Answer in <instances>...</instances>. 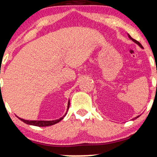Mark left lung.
I'll return each instance as SVG.
<instances>
[{
	"label": "left lung",
	"mask_w": 157,
	"mask_h": 157,
	"mask_svg": "<svg viewBox=\"0 0 157 157\" xmlns=\"http://www.w3.org/2000/svg\"><path fill=\"white\" fill-rule=\"evenodd\" d=\"M127 36H128V37L129 38V39H131V40H132V41L133 42H134V43H135V44H138V45L139 46H140V47L141 48V49H144V47H143V46L142 45H141V44L140 43H139V42L138 41V40H135V39H133V38H132V37H131V36H129V35L128 34V33H127ZM139 117V116H138V117H135L134 118V119H132L133 120H134V119H137V118H138Z\"/></svg>",
	"instance_id": "left-lung-1"
}]
</instances>
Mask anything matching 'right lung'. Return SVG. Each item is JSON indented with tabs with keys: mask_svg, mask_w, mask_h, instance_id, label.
Listing matches in <instances>:
<instances>
[{
	"mask_svg": "<svg viewBox=\"0 0 157 157\" xmlns=\"http://www.w3.org/2000/svg\"><path fill=\"white\" fill-rule=\"evenodd\" d=\"M69 105H70V100H68V102H67V111L69 108ZM67 114V112L65 113V115L63 116V117L59 118V119H56V120H53V121H30V120H25L23 119H21V118H19V119H20L21 121H23V122L29 125H33V126H37V127H48V126H51V125H54L55 124H57L58 122L61 121L62 119H63L64 117H65V115Z\"/></svg>",
	"mask_w": 157,
	"mask_h": 157,
	"instance_id": "obj_1",
	"label": "right lung"
}]
</instances>
